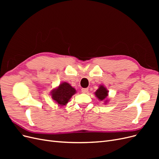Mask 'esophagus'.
Wrapping results in <instances>:
<instances>
[{
	"label": "esophagus",
	"instance_id": "34e87169",
	"mask_svg": "<svg viewBox=\"0 0 159 159\" xmlns=\"http://www.w3.org/2000/svg\"><path fill=\"white\" fill-rule=\"evenodd\" d=\"M88 91V88H82L81 89V92L84 93H87Z\"/></svg>",
	"mask_w": 159,
	"mask_h": 159
}]
</instances>
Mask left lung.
Masks as SVG:
<instances>
[{"label": "left lung", "instance_id": "obj_1", "mask_svg": "<svg viewBox=\"0 0 159 159\" xmlns=\"http://www.w3.org/2000/svg\"><path fill=\"white\" fill-rule=\"evenodd\" d=\"M96 97H97L99 100L100 101H103L105 100L107 98V95H108V90H107L106 88H105L103 85H100L99 89L95 91V93ZM107 101H105V102H106Z\"/></svg>", "mask_w": 159, "mask_h": 159}]
</instances>
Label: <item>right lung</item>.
Masks as SVG:
<instances>
[{
    "label": "right lung",
    "mask_w": 159,
    "mask_h": 159,
    "mask_svg": "<svg viewBox=\"0 0 159 159\" xmlns=\"http://www.w3.org/2000/svg\"><path fill=\"white\" fill-rule=\"evenodd\" d=\"M76 93L75 89L67 82H63L51 92L52 98L60 106L68 103L72 95Z\"/></svg>",
    "instance_id": "obj_1"
}]
</instances>
